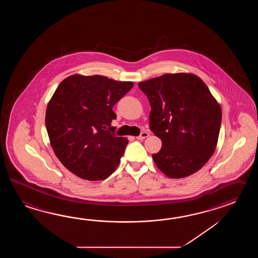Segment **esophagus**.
I'll return each instance as SVG.
<instances>
[{"label": "esophagus", "instance_id": "34e87169", "mask_svg": "<svg viewBox=\"0 0 258 258\" xmlns=\"http://www.w3.org/2000/svg\"><path fill=\"white\" fill-rule=\"evenodd\" d=\"M148 137H149V134H148V132H143L142 134L139 137H137V138L138 140H144L145 138H147Z\"/></svg>", "mask_w": 258, "mask_h": 258}]
</instances>
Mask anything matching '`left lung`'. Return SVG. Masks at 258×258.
Instances as JSON below:
<instances>
[{"label":"left lung","instance_id":"1","mask_svg":"<svg viewBox=\"0 0 258 258\" xmlns=\"http://www.w3.org/2000/svg\"><path fill=\"white\" fill-rule=\"evenodd\" d=\"M151 111L150 129L162 147L152 154L165 175L181 179L200 170L214 154L221 108L200 77L190 73L165 74L140 82Z\"/></svg>","mask_w":258,"mask_h":258}]
</instances>
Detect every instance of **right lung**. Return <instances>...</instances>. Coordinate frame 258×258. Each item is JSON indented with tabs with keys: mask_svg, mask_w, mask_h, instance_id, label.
I'll use <instances>...</instances> for the list:
<instances>
[{
	"mask_svg": "<svg viewBox=\"0 0 258 258\" xmlns=\"http://www.w3.org/2000/svg\"><path fill=\"white\" fill-rule=\"evenodd\" d=\"M130 81L103 76L73 75L56 88L46 110L45 124L56 157L75 175L104 180L116 170L128 139L108 131L112 107L133 88Z\"/></svg>",
	"mask_w": 258,
	"mask_h": 258,
	"instance_id": "obj_1",
	"label": "right lung"
}]
</instances>
